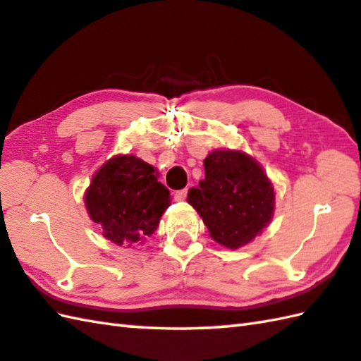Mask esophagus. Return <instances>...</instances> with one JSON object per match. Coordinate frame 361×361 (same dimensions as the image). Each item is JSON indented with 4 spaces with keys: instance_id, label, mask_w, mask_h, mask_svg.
<instances>
[{
    "instance_id": "esophagus-1",
    "label": "esophagus",
    "mask_w": 361,
    "mask_h": 361,
    "mask_svg": "<svg viewBox=\"0 0 361 361\" xmlns=\"http://www.w3.org/2000/svg\"><path fill=\"white\" fill-rule=\"evenodd\" d=\"M188 188H185V189H180V190H176V192L173 194V197H175V200H178V202H183V200H186V197H188Z\"/></svg>"
}]
</instances>
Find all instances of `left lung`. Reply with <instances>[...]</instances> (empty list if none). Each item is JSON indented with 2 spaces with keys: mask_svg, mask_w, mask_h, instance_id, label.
<instances>
[{
  "mask_svg": "<svg viewBox=\"0 0 361 361\" xmlns=\"http://www.w3.org/2000/svg\"><path fill=\"white\" fill-rule=\"evenodd\" d=\"M204 180L189 190L211 238L228 249L245 245L271 222L274 186L257 161L241 152L216 150L203 161Z\"/></svg>",
  "mask_w": 361,
  "mask_h": 361,
  "instance_id": "8db88e82",
  "label": "left lung"
}]
</instances>
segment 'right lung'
Segmentation results:
<instances>
[{"label":"right lung","instance_id":"right-lung-1","mask_svg":"<svg viewBox=\"0 0 361 361\" xmlns=\"http://www.w3.org/2000/svg\"><path fill=\"white\" fill-rule=\"evenodd\" d=\"M169 204L171 194L154 169L133 154L106 162L86 192L90 219L117 245L136 244L153 235Z\"/></svg>","mask_w":361,"mask_h":361}]
</instances>
